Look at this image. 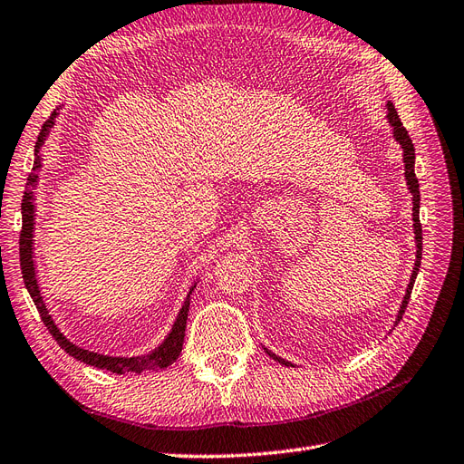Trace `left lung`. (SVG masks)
<instances>
[{
    "label": "left lung",
    "mask_w": 464,
    "mask_h": 464,
    "mask_svg": "<svg viewBox=\"0 0 464 464\" xmlns=\"http://www.w3.org/2000/svg\"><path fill=\"white\" fill-rule=\"evenodd\" d=\"M387 120H389V125L392 128V137H395V141L401 145L402 149V162H404V178H406V186H409L411 193H412V220H414V240H416V261H414V269H412V275H411V283L409 286H406V292H404V298H402V304H401V310L397 314V319H395V325H399V321L402 319L404 315V310L406 305H409V300H411V292H412V286H414V280H416V275L420 271V259H422V224H420V186H418V178L414 174V145H412V139L409 135V131L404 130V125L397 114L395 106H392V102H387ZM265 353L269 354L275 362L283 363V366H292V363L285 358H280L276 354H273L271 350L265 348Z\"/></svg>",
    "instance_id": "left-lung-1"
}]
</instances>
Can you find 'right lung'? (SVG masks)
<instances>
[{
  "label": "right lung",
  "instance_id": "1",
  "mask_svg": "<svg viewBox=\"0 0 464 464\" xmlns=\"http://www.w3.org/2000/svg\"><path fill=\"white\" fill-rule=\"evenodd\" d=\"M60 110V108H58ZM58 110L44 121L42 130L38 133V141L34 145V164H33V172L29 174V179H26V189L23 195V203H21V215H23V230H21V240H19V256H21V273L24 286L29 290L31 298L36 305V310L44 321V325L48 327L50 334L53 336L58 344L65 350L69 356H73L75 360H81L89 363V366L108 370L111 373H143V372H159L174 363L181 353V346H184V336H186V323H188V312H189V300H191V292L198 286V280L191 285L186 302L181 305V310L178 312V317L174 321V325L170 333L166 334V339L150 350L149 354L141 356H108V354H98L92 353V350H85L77 344H73L67 336L60 331V327L55 325L53 317L48 312V305L42 298L40 285H38V276H36V266H34V217H36V205H34V189L38 186V174L42 168V157H40V149L44 145L46 137L50 135L55 116H58Z\"/></svg>",
  "mask_w": 464,
  "mask_h": 464
}]
</instances>
